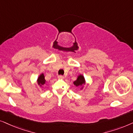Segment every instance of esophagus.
<instances>
[{
    "mask_svg": "<svg viewBox=\"0 0 133 133\" xmlns=\"http://www.w3.org/2000/svg\"><path fill=\"white\" fill-rule=\"evenodd\" d=\"M64 78V77L63 75H58V78H59V79H63Z\"/></svg>",
    "mask_w": 133,
    "mask_h": 133,
    "instance_id": "34e87169",
    "label": "esophagus"
}]
</instances>
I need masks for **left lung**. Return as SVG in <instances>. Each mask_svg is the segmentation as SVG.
Listing matches in <instances>:
<instances>
[{
	"label": "left lung",
	"instance_id": "8db88e82",
	"mask_svg": "<svg viewBox=\"0 0 133 133\" xmlns=\"http://www.w3.org/2000/svg\"><path fill=\"white\" fill-rule=\"evenodd\" d=\"M85 83V80H84V78L83 75H79L76 81H75L74 82V84L76 86H79L83 85V84Z\"/></svg>",
	"mask_w": 133,
	"mask_h": 133
}]
</instances>
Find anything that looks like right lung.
Masks as SVG:
<instances>
[{
	"mask_svg": "<svg viewBox=\"0 0 133 133\" xmlns=\"http://www.w3.org/2000/svg\"><path fill=\"white\" fill-rule=\"evenodd\" d=\"M45 79H44V75L43 74H42L38 78V83L39 85H40V86H41L42 85L45 84Z\"/></svg>",
	"mask_w": 133,
	"mask_h": 133,
	"instance_id": "1",
	"label": "right lung"
}]
</instances>
